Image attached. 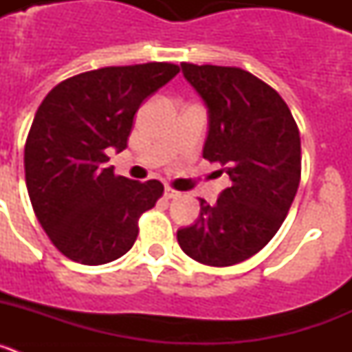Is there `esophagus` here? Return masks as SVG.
<instances>
[{"instance_id":"obj_1","label":"esophagus","mask_w":352,"mask_h":352,"mask_svg":"<svg viewBox=\"0 0 352 352\" xmlns=\"http://www.w3.org/2000/svg\"><path fill=\"white\" fill-rule=\"evenodd\" d=\"M166 197L167 199H178V197H182V192L173 190V188H166Z\"/></svg>"}]
</instances>
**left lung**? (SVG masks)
<instances>
[{"instance_id": "left-lung-1", "label": "left lung", "mask_w": 352, "mask_h": 352, "mask_svg": "<svg viewBox=\"0 0 352 352\" xmlns=\"http://www.w3.org/2000/svg\"><path fill=\"white\" fill-rule=\"evenodd\" d=\"M208 109L203 157L231 179L214 204L199 199L195 223L178 231L186 256L232 266L268 245L287 217L301 176L296 121L268 84L236 67L182 63Z\"/></svg>"}]
</instances>
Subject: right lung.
Listing matches in <instances>:
<instances>
[{
  "label": "right lung",
  "mask_w": 352,
  "mask_h": 352,
  "mask_svg": "<svg viewBox=\"0 0 352 352\" xmlns=\"http://www.w3.org/2000/svg\"><path fill=\"white\" fill-rule=\"evenodd\" d=\"M178 72L173 63L98 68L60 82L40 104L24 148L26 186L43 231L68 259L98 266L135 243L139 217L164 185L116 176L107 153L126 148L138 109Z\"/></svg>",
  "instance_id": "obj_1"
}]
</instances>
